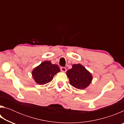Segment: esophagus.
<instances>
[{"label": "esophagus", "mask_w": 124, "mask_h": 124, "mask_svg": "<svg viewBox=\"0 0 124 124\" xmlns=\"http://www.w3.org/2000/svg\"><path fill=\"white\" fill-rule=\"evenodd\" d=\"M61 70L62 72H66L67 70H66V68H65V67H61Z\"/></svg>", "instance_id": "esophagus-1"}]
</instances>
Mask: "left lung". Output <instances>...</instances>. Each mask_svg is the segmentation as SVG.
Returning a JSON list of instances; mask_svg holds the SVG:
<instances>
[{"mask_svg":"<svg viewBox=\"0 0 124 124\" xmlns=\"http://www.w3.org/2000/svg\"><path fill=\"white\" fill-rule=\"evenodd\" d=\"M66 73L70 85L78 89H84L89 86L92 80L91 73L81 64L72 65V68Z\"/></svg>","mask_w":124,"mask_h":124,"instance_id":"left-lung-1","label":"left lung"}]
</instances>
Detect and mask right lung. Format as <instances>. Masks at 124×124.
I'll return each instance as SVG.
<instances>
[{"instance_id":"obj_1","label":"right lung","mask_w":124,"mask_h":124,"mask_svg":"<svg viewBox=\"0 0 124 124\" xmlns=\"http://www.w3.org/2000/svg\"><path fill=\"white\" fill-rule=\"evenodd\" d=\"M60 72L57 64H53L49 61H45L35 67L32 74L35 83L39 85H44L51 81L54 75Z\"/></svg>"}]
</instances>
